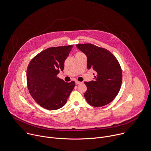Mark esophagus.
Instances as JSON below:
<instances>
[{"label":"esophagus","mask_w":151,"mask_h":151,"mask_svg":"<svg viewBox=\"0 0 151 151\" xmlns=\"http://www.w3.org/2000/svg\"><path fill=\"white\" fill-rule=\"evenodd\" d=\"M80 83H81V82L78 81H77V80L76 81V84H80Z\"/></svg>","instance_id":"34e87169"}]
</instances>
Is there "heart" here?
Returning a JSON list of instances; mask_svg holds the SVG:
<instances>
[{
    "label": "heart",
    "mask_w": 151,
    "mask_h": 151,
    "mask_svg": "<svg viewBox=\"0 0 151 151\" xmlns=\"http://www.w3.org/2000/svg\"><path fill=\"white\" fill-rule=\"evenodd\" d=\"M79 53H81V52H77L76 53V55H77V54H79Z\"/></svg>",
    "instance_id": "heart-1"
}]
</instances>
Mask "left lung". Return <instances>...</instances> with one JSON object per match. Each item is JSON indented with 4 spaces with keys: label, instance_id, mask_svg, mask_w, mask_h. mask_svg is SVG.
I'll return each instance as SVG.
<instances>
[{
    "label": "left lung",
    "instance_id": "obj_1",
    "mask_svg": "<svg viewBox=\"0 0 151 151\" xmlns=\"http://www.w3.org/2000/svg\"><path fill=\"white\" fill-rule=\"evenodd\" d=\"M76 46L87 56V68L93 69L96 73L94 80L84 82L86 101L95 107L109 104L118 95L122 83V70L117 59L107 49L91 43Z\"/></svg>",
    "mask_w": 151,
    "mask_h": 151
}]
</instances>
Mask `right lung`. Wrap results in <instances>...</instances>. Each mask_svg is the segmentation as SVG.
Listing matches in <instances>:
<instances>
[{"label":"right lung","mask_w":151,"mask_h":151,"mask_svg":"<svg viewBox=\"0 0 151 151\" xmlns=\"http://www.w3.org/2000/svg\"><path fill=\"white\" fill-rule=\"evenodd\" d=\"M73 46L49 47L40 52L29 62L27 70L29 93L42 107L48 110L62 108L76 85L57 77L63 71L64 62Z\"/></svg>","instance_id":"right-lung-1"}]
</instances>
